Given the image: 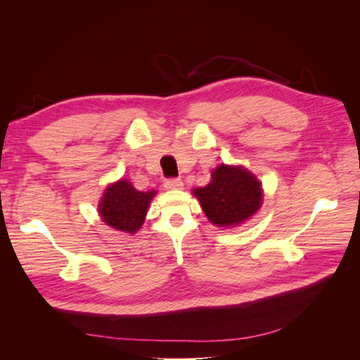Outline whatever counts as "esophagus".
I'll list each match as a JSON object with an SVG mask.
<instances>
[{"instance_id": "esophagus-1", "label": "esophagus", "mask_w": 360, "mask_h": 360, "mask_svg": "<svg viewBox=\"0 0 360 360\" xmlns=\"http://www.w3.org/2000/svg\"><path fill=\"white\" fill-rule=\"evenodd\" d=\"M163 188L174 191V189H181L183 188V181L180 179H168L163 183Z\"/></svg>"}]
</instances>
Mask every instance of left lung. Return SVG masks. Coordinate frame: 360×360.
Instances as JSON below:
<instances>
[{
	"label": "left lung",
	"instance_id": "1",
	"mask_svg": "<svg viewBox=\"0 0 360 360\" xmlns=\"http://www.w3.org/2000/svg\"><path fill=\"white\" fill-rule=\"evenodd\" d=\"M213 225L237 226L254 216L263 204L261 183L243 167L219 165L204 188L193 189Z\"/></svg>",
	"mask_w": 360,
	"mask_h": 360
}]
</instances>
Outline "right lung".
Returning <instances> with one entry per match:
<instances>
[{"label": "right lung", "mask_w": 360, "mask_h": 360, "mask_svg": "<svg viewBox=\"0 0 360 360\" xmlns=\"http://www.w3.org/2000/svg\"><path fill=\"white\" fill-rule=\"evenodd\" d=\"M156 191H136L130 181L122 179L106 188L99 202L102 221L118 231L135 234L144 224L150 201Z\"/></svg>", "instance_id": "right-lung-1"}]
</instances>
